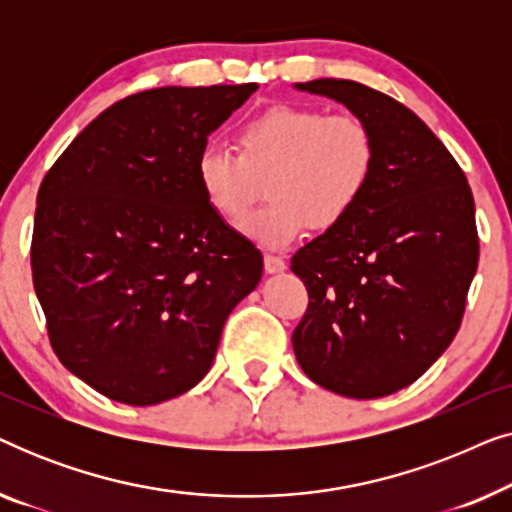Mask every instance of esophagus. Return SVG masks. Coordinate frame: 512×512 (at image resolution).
<instances>
[{
  "label": "esophagus",
  "mask_w": 512,
  "mask_h": 512,
  "mask_svg": "<svg viewBox=\"0 0 512 512\" xmlns=\"http://www.w3.org/2000/svg\"><path fill=\"white\" fill-rule=\"evenodd\" d=\"M263 263H265V272H270V275H275V272H284V270H286V261H284L282 256L265 254V256H263Z\"/></svg>",
  "instance_id": "1"
}]
</instances>
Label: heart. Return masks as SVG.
<instances>
[{
  "label": "heart",
  "mask_w": 512,
  "mask_h": 512,
  "mask_svg": "<svg viewBox=\"0 0 512 512\" xmlns=\"http://www.w3.org/2000/svg\"><path fill=\"white\" fill-rule=\"evenodd\" d=\"M237 151L205 144L195 156V181L207 205L240 226L268 184L270 202L244 223L251 240L289 247L307 228L333 230L368 193L377 165L370 125L356 114L321 107L265 109L240 125Z\"/></svg>",
  "instance_id": "b5f03b06"
}]
</instances>
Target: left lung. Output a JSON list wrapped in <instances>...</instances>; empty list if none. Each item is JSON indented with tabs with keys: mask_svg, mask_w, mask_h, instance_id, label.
<instances>
[{
	"mask_svg": "<svg viewBox=\"0 0 512 512\" xmlns=\"http://www.w3.org/2000/svg\"><path fill=\"white\" fill-rule=\"evenodd\" d=\"M296 88L361 116L375 132L377 165L354 214L291 258L310 296L293 352L319 387L389 396L429 370L464 319L480 256L471 186L445 144L394 97L347 79Z\"/></svg>",
	"mask_w": 512,
	"mask_h": 512,
	"instance_id": "1",
	"label": "left lung"
}]
</instances>
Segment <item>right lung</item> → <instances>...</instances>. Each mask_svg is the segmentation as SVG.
<instances>
[{
	"mask_svg": "<svg viewBox=\"0 0 512 512\" xmlns=\"http://www.w3.org/2000/svg\"><path fill=\"white\" fill-rule=\"evenodd\" d=\"M258 86L153 88L104 109L37 193L32 282L62 366L114 401L195 387L263 256L195 181V156Z\"/></svg>",
	"mask_w": 512,
	"mask_h": 512,
	"instance_id": "1",
	"label": "right lung"
}]
</instances>
